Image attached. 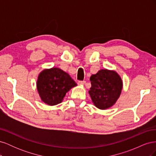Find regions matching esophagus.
I'll return each mask as SVG.
<instances>
[{
	"instance_id": "1",
	"label": "esophagus",
	"mask_w": 156,
	"mask_h": 156,
	"mask_svg": "<svg viewBox=\"0 0 156 156\" xmlns=\"http://www.w3.org/2000/svg\"><path fill=\"white\" fill-rule=\"evenodd\" d=\"M78 84H79V85H84V84H85V81H78Z\"/></svg>"
}]
</instances>
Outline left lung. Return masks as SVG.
<instances>
[{
    "label": "left lung",
    "instance_id": "left-lung-1",
    "mask_svg": "<svg viewBox=\"0 0 156 156\" xmlns=\"http://www.w3.org/2000/svg\"><path fill=\"white\" fill-rule=\"evenodd\" d=\"M91 88L88 94L97 108L105 110L114 105L119 98L123 82L116 72L103 69L90 77Z\"/></svg>",
    "mask_w": 156,
    "mask_h": 156
}]
</instances>
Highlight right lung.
Instances as JSON below:
<instances>
[{
    "label": "right lung",
    "mask_w": 156,
    "mask_h": 156,
    "mask_svg": "<svg viewBox=\"0 0 156 156\" xmlns=\"http://www.w3.org/2000/svg\"><path fill=\"white\" fill-rule=\"evenodd\" d=\"M77 85L68 73L58 68L42 70L36 82L41 100L50 106L60 103L66 93Z\"/></svg>",
    "instance_id": "obj_1"
}]
</instances>
